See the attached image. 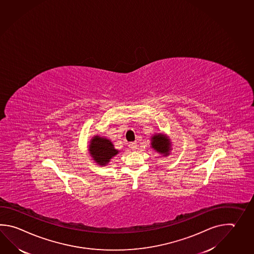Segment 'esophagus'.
<instances>
[{"label": "esophagus", "instance_id": "esophagus-1", "mask_svg": "<svg viewBox=\"0 0 254 254\" xmlns=\"http://www.w3.org/2000/svg\"><path fill=\"white\" fill-rule=\"evenodd\" d=\"M128 146H129L131 150H136V143L135 142H130L129 144H128Z\"/></svg>", "mask_w": 254, "mask_h": 254}]
</instances>
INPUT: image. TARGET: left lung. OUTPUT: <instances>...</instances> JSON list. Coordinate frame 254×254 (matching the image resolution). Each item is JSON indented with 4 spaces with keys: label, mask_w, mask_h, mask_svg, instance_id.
<instances>
[{
    "label": "left lung",
    "mask_w": 254,
    "mask_h": 254,
    "mask_svg": "<svg viewBox=\"0 0 254 254\" xmlns=\"http://www.w3.org/2000/svg\"><path fill=\"white\" fill-rule=\"evenodd\" d=\"M150 144L151 147L164 157L170 155V152L172 151V142L169 136L166 134H154L151 136Z\"/></svg>",
    "instance_id": "obj_1"
}]
</instances>
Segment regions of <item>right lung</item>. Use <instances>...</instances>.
<instances>
[{
  "mask_svg": "<svg viewBox=\"0 0 254 254\" xmlns=\"http://www.w3.org/2000/svg\"><path fill=\"white\" fill-rule=\"evenodd\" d=\"M109 138L96 135L92 136L88 145V154L92 160L100 166H108L110 160L119 154Z\"/></svg>",
  "mask_w": 254,
  "mask_h": 254,
  "instance_id": "right-lung-1",
  "label": "right lung"
}]
</instances>
